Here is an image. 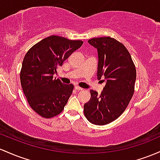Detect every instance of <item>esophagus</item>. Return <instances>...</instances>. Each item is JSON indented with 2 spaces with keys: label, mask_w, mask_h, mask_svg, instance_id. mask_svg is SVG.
Segmentation results:
<instances>
[{
  "label": "esophagus",
  "mask_w": 160,
  "mask_h": 160,
  "mask_svg": "<svg viewBox=\"0 0 160 160\" xmlns=\"http://www.w3.org/2000/svg\"><path fill=\"white\" fill-rule=\"evenodd\" d=\"M75 89L77 90V91H82V90H83V88H82L78 87V86H75Z\"/></svg>",
  "instance_id": "34e87169"
}]
</instances>
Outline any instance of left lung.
Returning a JSON list of instances; mask_svg holds the SVG:
<instances>
[{
  "label": "left lung",
  "instance_id": "1",
  "mask_svg": "<svg viewBox=\"0 0 160 160\" xmlns=\"http://www.w3.org/2000/svg\"><path fill=\"white\" fill-rule=\"evenodd\" d=\"M98 50V79L104 77L101 94L91 90V99L84 105V113L91 123L109 124L119 117L128 107L134 91L136 69L127 48L110 37L88 40Z\"/></svg>",
  "mask_w": 160,
  "mask_h": 160
}]
</instances>
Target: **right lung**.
<instances>
[{
    "instance_id": "obj_1",
    "label": "right lung",
    "mask_w": 160,
    "mask_h": 160,
    "mask_svg": "<svg viewBox=\"0 0 160 160\" xmlns=\"http://www.w3.org/2000/svg\"><path fill=\"white\" fill-rule=\"evenodd\" d=\"M83 41L51 35L32 47L23 59L20 82L31 108L46 119L63 110L74 85H65L53 78L57 68Z\"/></svg>"
}]
</instances>
